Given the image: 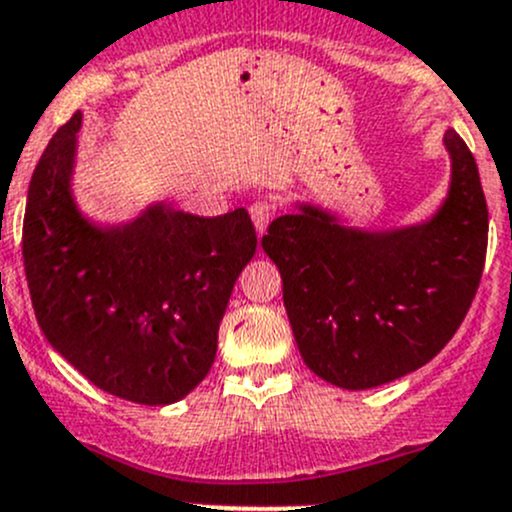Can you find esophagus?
<instances>
[{"label":"esophagus","instance_id":"1","mask_svg":"<svg viewBox=\"0 0 512 512\" xmlns=\"http://www.w3.org/2000/svg\"><path fill=\"white\" fill-rule=\"evenodd\" d=\"M277 208L272 200L262 198V200H255V203L250 205V215H252V223H255L257 232H265L267 225H270V220L275 218Z\"/></svg>","mask_w":512,"mask_h":512}]
</instances>
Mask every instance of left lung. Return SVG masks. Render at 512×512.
<instances>
[{"label": "left lung", "instance_id": "8db88e82", "mask_svg": "<svg viewBox=\"0 0 512 512\" xmlns=\"http://www.w3.org/2000/svg\"><path fill=\"white\" fill-rule=\"evenodd\" d=\"M451 193L433 220L361 232L302 208L272 220L262 247L304 364L342 389H374L428 364L476 297L488 247V205L473 153L453 128Z\"/></svg>", "mask_w": 512, "mask_h": 512}]
</instances>
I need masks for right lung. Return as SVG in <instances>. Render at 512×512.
Returning <instances> with one entry per match:
<instances>
[{
  "mask_svg": "<svg viewBox=\"0 0 512 512\" xmlns=\"http://www.w3.org/2000/svg\"><path fill=\"white\" fill-rule=\"evenodd\" d=\"M81 113L36 163L22 255L41 332L91 384L133 404L180 401L210 371L230 292L257 247L245 208L218 218L153 205L98 227L71 198Z\"/></svg>",
  "mask_w": 512,
  "mask_h": 512,
  "instance_id": "obj_1",
  "label": "right lung"
}]
</instances>
